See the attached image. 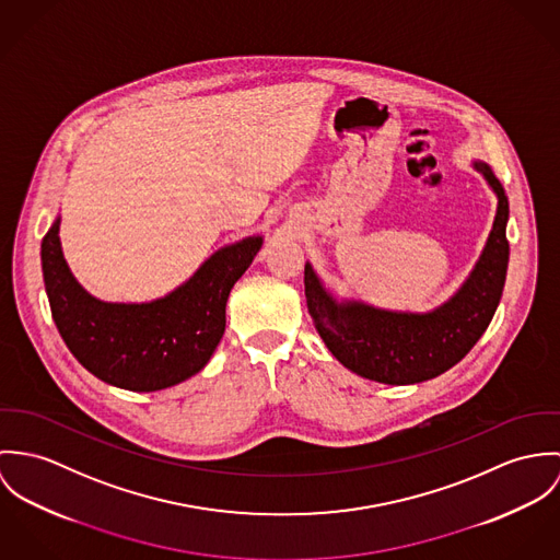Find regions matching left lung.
Instances as JSON below:
<instances>
[{
	"mask_svg": "<svg viewBox=\"0 0 560 560\" xmlns=\"http://www.w3.org/2000/svg\"><path fill=\"white\" fill-rule=\"evenodd\" d=\"M475 167L497 190L498 210L486 250L462 290L432 313H395L363 303H337L305 266V296L315 328L350 372L384 384H415L459 363L497 313L509 264V201L492 170Z\"/></svg>",
	"mask_w": 560,
	"mask_h": 560,
	"instance_id": "1",
	"label": "left lung"
}]
</instances>
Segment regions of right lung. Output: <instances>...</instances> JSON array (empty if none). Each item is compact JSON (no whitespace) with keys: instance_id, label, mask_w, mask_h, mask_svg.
<instances>
[{"instance_id":"obj_1","label":"right lung","mask_w":560,"mask_h":560,"mask_svg":"<svg viewBox=\"0 0 560 560\" xmlns=\"http://www.w3.org/2000/svg\"><path fill=\"white\" fill-rule=\"evenodd\" d=\"M60 219L40 245L54 322L72 357L107 384L161 390L203 370L225 332V305L261 238L217 250L185 285L161 301L118 305L92 299L70 275L60 249Z\"/></svg>"}]
</instances>
